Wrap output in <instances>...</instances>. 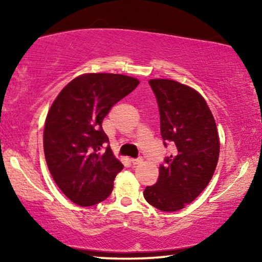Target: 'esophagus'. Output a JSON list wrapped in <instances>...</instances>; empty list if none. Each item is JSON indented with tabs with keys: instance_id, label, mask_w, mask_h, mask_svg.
<instances>
[{
	"instance_id": "esophagus-1",
	"label": "esophagus",
	"mask_w": 262,
	"mask_h": 262,
	"mask_svg": "<svg viewBox=\"0 0 262 262\" xmlns=\"http://www.w3.org/2000/svg\"><path fill=\"white\" fill-rule=\"evenodd\" d=\"M131 162L134 166H138V164H142L143 163V160L142 159H132Z\"/></svg>"
}]
</instances>
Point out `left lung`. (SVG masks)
<instances>
[{"label":"left lung","mask_w":262,"mask_h":262,"mask_svg":"<svg viewBox=\"0 0 262 262\" xmlns=\"http://www.w3.org/2000/svg\"><path fill=\"white\" fill-rule=\"evenodd\" d=\"M160 110L161 136L175 145L144 198L166 212L179 211L202 193L216 170L220 137L209 105L199 92L167 78L149 80ZM164 142V145L166 144Z\"/></svg>","instance_id":"1"}]
</instances>
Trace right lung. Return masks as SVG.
Returning a JSON list of instances; mask_svg holds the SVG:
<instances>
[{
  "label": "right lung",
  "instance_id": "right-lung-1",
  "mask_svg": "<svg viewBox=\"0 0 262 262\" xmlns=\"http://www.w3.org/2000/svg\"><path fill=\"white\" fill-rule=\"evenodd\" d=\"M139 84L120 74L88 73L75 77L50 107L44 127V154L60 191L80 206L103 202L123 163L107 146L102 120L118 101Z\"/></svg>",
  "mask_w": 262,
  "mask_h": 262
}]
</instances>
